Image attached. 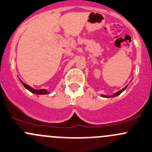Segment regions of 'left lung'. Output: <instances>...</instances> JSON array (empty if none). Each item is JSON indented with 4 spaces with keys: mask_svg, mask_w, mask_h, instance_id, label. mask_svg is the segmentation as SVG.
Listing matches in <instances>:
<instances>
[{
    "mask_svg": "<svg viewBox=\"0 0 152 152\" xmlns=\"http://www.w3.org/2000/svg\"><path fill=\"white\" fill-rule=\"evenodd\" d=\"M127 86H128V85H127ZM127 86H126L124 88H123V89L120 90V91H118V92H117V93H116V94H113V95H111V96H104V95H102V96L106 97V98H109V97H114V96H117L120 95V94H121L122 92H123V91H124L126 89V88H127Z\"/></svg>",
    "mask_w": 152,
    "mask_h": 152,
    "instance_id": "8db88e82",
    "label": "left lung"
}]
</instances>
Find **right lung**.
Returning a JSON list of instances; mask_svg holds the SVG:
<instances>
[{
	"label": "right lung",
	"instance_id": "obj_1",
	"mask_svg": "<svg viewBox=\"0 0 152 152\" xmlns=\"http://www.w3.org/2000/svg\"><path fill=\"white\" fill-rule=\"evenodd\" d=\"M20 82H21V83L23 84V86H24L25 88H26V89H27L28 91H30V92L33 93V94H39V95H41V94H49V93L48 92V91H47V90H45V89L35 90V89H34V88H32V87L29 86V85H26V84H25L24 82H22V81L20 80Z\"/></svg>",
	"mask_w": 152,
	"mask_h": 152
}]
</instances>
